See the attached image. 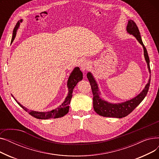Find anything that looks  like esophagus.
Segmentation results:
<instances>
[{
	"label": "esophagus",
	"instance_id": "obj_1",
	"mask_svg": "<svg viewBox=\"0 0 159 159\" xmlns=\"http://www.w3.org/2000/svg\"><path fill=\"white\" fill-rule=\"evenodd\" d=\"M89 66H90V64H89V62L88 61H82L81 62L80 69L83 71H88L89 70Z\"/></svg>",
	"mask_w": 159,
	"mask_h": 159
}]
</instances>
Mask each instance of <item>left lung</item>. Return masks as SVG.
Returning <instances> with one entry per match:
<instances>
[{"instance_id": "obj_1", "label": "left lung", "mask_w": 159, "mask_h": 159, "mask_svg": "<svg viewBox=\"0 0 159 159\" xmlns=\"http://www.w3.org/2000/svg\"><path fill=\"white\" fill-rule=\"evenodd\" d=\"M127 31L130 35H133L139 43L143 46L144 49V55L145 60L148 64V68L149 73H151V70H150L149 66V58L147 52L146 48H145L143 41H142L141 37L140 35V32L139 28L137 26L135 22L132 20H129L126 28ZM87 78L90 83L91 89H92V93L93 95V109L99 115L106 116V117H115V118H122L128 115L130 113H131L135 108L140 104V103L143 101V99L146 96L148 91L149 88L150 81H151V75H150L149 79L148 80V84L146 85L144 89L142 92L139 94L137 97L133 98L129 101H126L122 103L118 104H112L108 102L101 97H100L101 93L99 92L97 83L95 80L93 76L90 72H88L87 74Z\"/></svg>"}]
</instances>
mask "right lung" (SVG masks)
<instances>
[{"instance_id": "add662e5", "label": "right lung", "mask_w": 159, "mask_h": 159, "mask_svg": "<svg viewBox=\"0 0 159 159\" xmlns=\"http://www.w3.org/2000/svg\"><path fill=\"white\" fill-rule=\"evenodd\" d=\"M22 21V20L18 21L17 23H16V26L13 31L11 43H13V40L15 39L16 31H17V29L19 27L20 23ZM82 79H83V74H82V71L80 70L79 67H76V68H75V69L73 70V71L70 74L69 79L68 80V84H67V86H68V96L66 97L65 101L60 106H58L57 108H56V109L50 111L40 112V111L28 110L26 107H25L24 106L21 105L17 101H16L13 95H12V97H13V98L15 100V101L17 102V104L20 107H22L23 109L26 111H27L30 115L33 116V117L39 119H49L60 118V117H62V116H64L65 115H66L68 113L69 108H70L69 105L70 104L71 99L72 98L73 90L75 86H76L77 83L79 81H80L81 80H82Z\"/></svg>"}]
</instances>
